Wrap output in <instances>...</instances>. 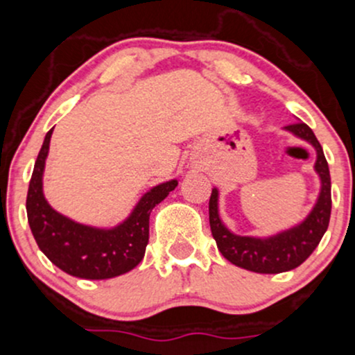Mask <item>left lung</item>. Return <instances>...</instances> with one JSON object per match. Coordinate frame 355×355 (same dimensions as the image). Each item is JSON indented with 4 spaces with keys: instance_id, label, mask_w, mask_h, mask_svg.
<instances>
[{
    "instance_id": "8db88e82",
    "label": "left lung",
    "mask_w": 355,
    "mask_h": 355,
    "mask_svg": "<svg viewBox=\"0 0 355 355\" xmlns=\"http://www.w3.org/2000/svg\"><path fill=\"white\" fill-rule=\"evenodd\" d=\"M284 130L311 144L316 151L315 171L320 177V193L315 206L303 221L266 238L241 236L227 230L221 221L218 189H212L209 199V225L219 252L233 266L259 274H281L300 267L322 241L330 223L331 182L322 144L304 122L286 125Z\"/></svg>"
}]
</instances>
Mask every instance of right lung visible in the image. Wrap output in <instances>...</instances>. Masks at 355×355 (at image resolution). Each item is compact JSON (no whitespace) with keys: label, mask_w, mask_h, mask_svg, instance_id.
I'll return each instance as SVG.
<instances>
[{"label":"right lung","mask_w":355,"mask_h":355,"mask_svg":"<svg viewBox=\"0 0 355 355\" xmlns=\"http://www.w3.org/2000/svg\"><path fill=\"white\" fill-rule=\"evenodd\" d=\"M52 130L46 134L37 156L27 193L28 225L40 252L62 272L80 279L100 281L132 270L146 252L153 207L175 190L178 182L168 180L149 189L117 226L81 225L52 209L44 196L42 178Z\"/></svg>","instance_id":"obj_1"}]
</instances>
